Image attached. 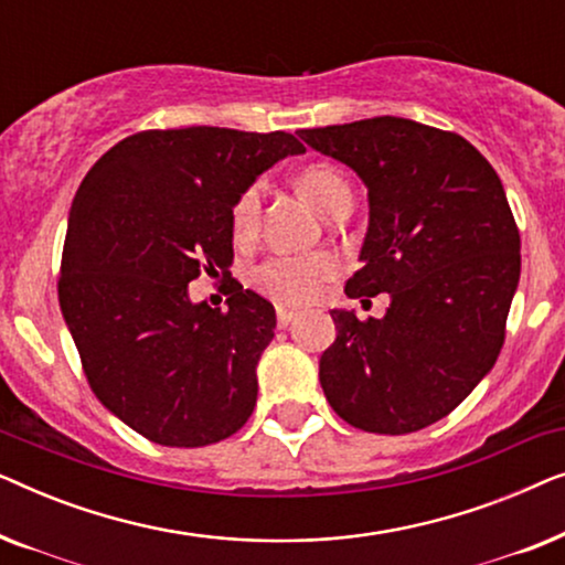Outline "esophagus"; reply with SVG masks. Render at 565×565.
<instances>
[{
  "label": "esophagus",
  "instance_id": "34e87169",
  "mask_svg": "<svg viewBox=\"0 0 565 565\" xmlns=\"http://www.w3.org/2000/svg\"><path fill=\"white\" fill-rule=\"evenodd\" d=\"M298 319L296 311H290V308H277V327H290L292 321Z\"/></svg>",
  "mask_w": 565,
  "mask_h": 565
}]
</instances>
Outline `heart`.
<instances>
[{
    "mask_svg": "<svg viewBox=\"0 0 565 565\" xmlns=\"http://www.w3.org/2000/svg\"><path fill=\"white\" fill-rule=\"evenodd\" d=\"M298 188L311 200V205L327 218L339 200L352 198L350 184L334 167L311 164L298 174ZM262 215V182H254L236 198L231 211V231L236 242H249L259 228ZM337 273V259L331 254H277L254 267L252 282L275 303L303 306L319 296L321 285Z\"/></svg>",
    "mask_w": 565,
    "mask_h": 565,
    "instance_id": "heart-1",
    "label": "heart"
}]
</instances>
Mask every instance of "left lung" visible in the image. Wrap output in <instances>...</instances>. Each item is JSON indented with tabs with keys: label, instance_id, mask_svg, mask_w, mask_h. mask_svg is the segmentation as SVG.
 I'll list each match as a JSON object with an SVG mask.
<instances>
[{
	"label": "left lung",
	"instance_id": "left-lung-1",
	"mask_svg": "<svg viewBox=\"0 0 565 565\" xmlns=\"http://www.w3.org/2000/svg\"><path fill=\"white\" fill-rule=\"evenodd\" d=\"M311 149L367 188L370 223L350 298L388 292L383 319L331 311L319 362L331 408L352 427L408 435L452 412L497 362L520 282V231L476 146L416 120L306 128Z\"/></svg>",
	"mask_w": 565,
	"mask_h": 565
}]
</instances>
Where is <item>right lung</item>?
Instances as JSON below:
<instances>
[{
    "instance_id": "1",
    "label": "right lung",
    "mask_w": 565,
    "mask_h": 565,
    "mask_svg": "<svg viewBox=\"0 0 565 565\" xmlns=\"http://www.w3.org/2000/svg\"><path fill=\"white\" fill-rule=\"evenodd\" d=\"M296 136L192 126L141 130L84 177L68 213L58 303L89 388L157 445L205 447L257 404V362L275 308L231 277L228 308L192 303L188 285L228 277L231 211Z\"/></svg>"
}]
</instances>
